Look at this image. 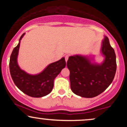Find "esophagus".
<instances>
[{"instance_id": "34e87169", "label": "esophagus", "mask_w": 127, "mask_h": 127, "mask_svg": "<svg viewBox=\"0 0 127 127\" xmlns=\"http://www.w3.org/2000/svg\"><path fill=\"white\" fill-rule=\"evenodd\" d=\"M69 56L70 55H66L65 56V62H67V60H68V57H69Z\"/></svg>"}]
</instances>
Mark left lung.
Here are the masks:
<instances>
[{
    "mask_svg": "<svg viewBox=\"0 0 127 127\" xmlns=\"http://www.w3.org/2000/svg\"><path fill=\"white\" fill-rule=\"evenodd\" d=\"M101 52L105 57L101 64L91 63L87 57L82 55L68 58L67 66L70 70V88L76 95L85 98L96 97L113 81L116 70V55L107 36L102 42Z\"/></svg>",
    "mask_w": 127,
    "mask_h": 127,
    "instance_id": "1",
    "label": "left lung"
}]
</instances>
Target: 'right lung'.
Wrapping results in <instances>:
<instances>
[{
  "mask_svg": "<svg viewBox=\"0 0 127 127\" xmlns=\"http://www.w3.org/2000/svg\"><path fill=\"white\" fill-rule=\"evenodd\" d=\"M25 33L20 37L18 45L13 49L10 57L9 70L14 84L22 92L32 97H42L49 94L54 87V81L65 67L64 58L52 63L40 73L29 75L21 70L17 63V57L20 40Z\"/></svg>",
  "mask_w": 127,
  "mask_h": 127,
  "instance_id": "obj_1",
  "label": "right lung"
}]
</instances>
